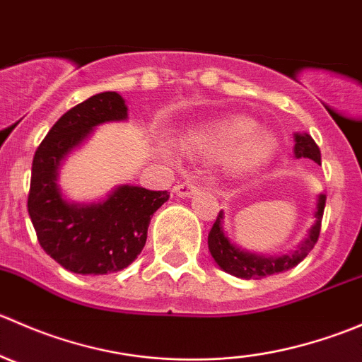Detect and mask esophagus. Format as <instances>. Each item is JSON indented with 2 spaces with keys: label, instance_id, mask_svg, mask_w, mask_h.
I'll return each mask as SVG.
<instances>
[{
  "label": "esophagus",
  "instance_id": "34e87169",
  "mask_svg": "<svg viewBox=\"0 0 362 362\" xmlns=\"http://www.w3.org/2000/svg\"><path fill=\"white\" fill-rule=\"evenodd\" d=\"M173 191L177 192V196H180V198H191L192 194H196V192L199 191V187L198 184H196L194 178H187V180L182 182V184L175 185Z\"/></svg>",
  "mask_w": 362,
  "mask_h": 362
}]
</instances>
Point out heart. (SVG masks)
Here are the masks:
<instances>
[{
    "label": "heart",
    "instance_id": "1",
    "mask_svg": "<svg viewBox=\"0 0 362 362\" xmlns=\"http://www.w3.org/2000/svg\"><path fill=\"white\" fill-rule=\"evenodd\" d=\"M210 151H229L228 163L240 173L255 171L268 164L276 151L272 134L255 131L254 120L247 117H229L214 124L199 138Z\"/></svg>",
    "mask_w": 362,
    "mask_h": 362
}]
</instances>
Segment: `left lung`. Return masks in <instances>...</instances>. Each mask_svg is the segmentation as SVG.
Returning <instances> with one entry per match:
<instances>
[{
  "label": "left lung",
  "instance_id": "obj_1",
  "mask_svg": "<svg viewBox=\"0 0 362 362\" xmlns=\"http://www.w3.org/2000/svg\"><path fill=\"white\" fill-rule=\"evenodd\" d=\"M294 156L296 159L306 158L320 164L319 147L313 141V138L306 133L294 134ZM324 206H326V194H319L315 215H313L315 222L310 228L305 242L299 243L298 249L291 252V254L272 257V255L252 254V252L236 247L235 243H231V240L224 233V228H222V218H224L222 211L217 215V221L214 222L210 233H208V249H210V254L215 259V262L221 266V269H224L229 275L238 276V279L259 280L264 279V276L287 272V269L298 266L310 254V250L315 247L320 235V222H322Z\"/></svg>",
  "mask_w": 362,
  "mask_h": 362
}]
</instances>
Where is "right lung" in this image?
Here are the masks:
<instances>
[{
    "label": "right lung",
    "instance_id": "add662e5",
    "mask_svg": "<svg viewBox=\"0 0 362 362\" xmlns=\"http://www.w3.org/2000/svg\"><path fill=\"white\" fill-rule=\"evenodd\" d=\"M127 105L117 93H100L68 110L36 148L28 211L42 249L68 272L107 275L127 268L144 250L154 211L166 191L119 185L98 203H71L57 177L64 158L100 124L126 120Z\"/></svg>",
    "mask_w": 362,
    "mask_h": 362
}]
</instances>
